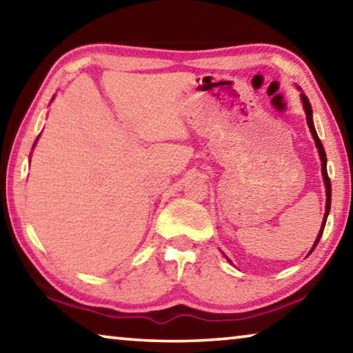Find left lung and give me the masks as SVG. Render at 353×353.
<instances>
[{"instance_id":"left-lung-1","label":"left lung","mask_w":353,"mask_h":353,"mask_svg":"<svg viewBox=\"0 0 353 353\" xmlns=\"http://www.w3.org/2000/svg\"><path fill=\"white\" fill-rule=\"evenodd\" d=\"M302 97V103H303V107H305V113H307V123H308V128L310 130H312V135L314 139V143H316V148L319 149V157H321V162H322V176H324V182H325V188H327V202H325V214H324V219H322V225H321V230L318 234V238H316V241L313 244V249L310 250V254L313 252L314 248L318 246V243L321 240L322 236V232H324V227H325V223H327V216H328V212H330V204H332V185H330V177H328L327 174V157H325V151H324V146H322V143L319 140L318 134H316V129H314V124H313V110H312V104H310V101L307 98V94H301Z\"/></svg>"}]
</instances>
